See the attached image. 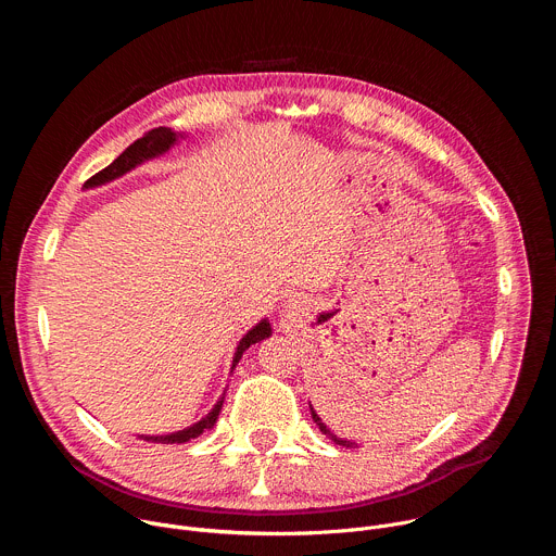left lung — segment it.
<instances>
[{
  "label": "left lung",
  "mask_w": 556,
  "mask_h": 556,
  "mask_svg": "<svg viewBox=\"0 0 556 556\" xmlns=\"http://www.w3.org/2000/svg\"><path fill=\"white\" fill-rule=\"evenodd\" d=\"M309 412H312V420L316 422V427L321 429V433H326L330 440H334V442H337V444H341V446H354V442H350V440H343V438H337V435H334V433H332V431H330V429H328V427L321 422V418L316 416V412L312 409V405H309Z\"/></svg>",
  "instance_id": "1"
}]
</instances>
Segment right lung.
<instances>
[{"instance_id": "obj_1", "label": "right lung", "mask_w": 556, "mask_h": 556, "mask_svg": "<svg viewBox=\"0 0 556 556\" xmlns=\"http://www.w3.org/2000/svg\"><path fill=\"white\" fill-rule=\"evenodd\" d=\"M176 140H178V134L172 131L169 127H155V129L147 131L142 138L134 140V142L116 157V161H114L112 165H108L103 172H99L97 176H92V178L86 182V189H92V187L112 182V180L121 178L123 174L131 172L134 167H138L140 163L151 161V157H155V155H163L165 151H169V149L176 144ZM270 334H273V330H270V324H268L266 319L260 321L253 330H249V332L244 334V339L240 341V345H237V350H235L232 367H235L237 363H240L242 354H244L251 345H255V343L268 339ZM232 367H230V369H232ZM222 403H224V393H222V399L217 401V405H215L200 422H195L193 427H187V429L176 431V433H169V435H151V438H149V435H142V438H144V440H151V442H163V444H182V442H189V440L198 438L200 433L213 429V425H215V420H217V416H219V412H222Z\"/></svg>"}]
</instances>
